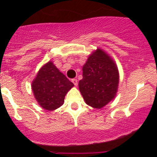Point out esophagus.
Masks as SVG:
<instances>
[{
	"mask_svg": "<svg viewBox=\"0 0 157 157\" xmlns=\"http://www.w3.org/2000/svg\"><path fill=\"white\" fill-rule=\"evenodd\" d=\"M71 82L74 83V86H77V84H78V82H77V79H72V80H71Z\"/></svg>",
	"mask_w": 157,
	"mask_h": 157,
	"instance_id": "34e87169",
	"label": "esophagus"
}]
</instances>
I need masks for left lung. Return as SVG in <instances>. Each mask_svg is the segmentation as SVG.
I'll return each instance as SVG.
<instances>
[{
    "label": "left lung",
    "instance_id": "8db88e82",
    "mask_svg": "<svg viewBox=\"0 0 157 157\" xmlns=\"http://www.w3.org/2000/svg\"><path fill=\"white\" fill-rule=\"evenodd\" d=\"M118 71L114 61L101 49L88 58L83 67L79 89L86 104L96 109L105 106L115 96Z\"/></svg>",
    "mask_w": 157,
    "mask_h": 157
}]
</instances>
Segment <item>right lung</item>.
<instances>
[{"mask_svg":"<svg viewBox=\"0 0 157 157\" xmlns=\"http://www.w3.org/2000/svg\"><path fill=\"white\" fill-rule=\"evenodd\" d=\"M74 86L62 73L49 61L38 73L32 89L39 105L47 110H55L63 105L64 96Z\"/></svg>","mask_w":157,"mask_h":157,"instance_id":"1","label":"right lung"}]
</instances>
